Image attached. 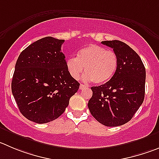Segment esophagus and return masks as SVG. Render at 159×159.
<instances>
[{
	"mask_svg": "<svg viewBox=\"0 0 159 159\" xmlns=\"http://www.w3.org/2000/svg\"><path fill=\"white\" fill-rule=\"evenodd\" d=\"M84 87H85V85H84V84H80V89H83L84 88Z\"/></svg>",
	"mask_w": 159,
	"mask_h": 159,
	"instance_id": "obj_1",
	"label": "esophagus"
}]
</instances>
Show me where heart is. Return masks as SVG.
<instances>
[{"label":"heart","mask_w":159,"mask_h":159,"mask_svg":"<svg viewBox=\"0 0 159 159\" xmlns=\"http://www.w3.org/2000/svg\"><path fill=\"white\" fill-rule=\"evenodd\" d=\"M66 64L69 74L75 79L79 78L84 66V70L87 72L83 76L84 81L103 84L115 75L118 58L115 52L107 50L103 46L89 44L79 50L77 58H69Z\"/></svg>","instance_id":"heart-1"}]
</instances>
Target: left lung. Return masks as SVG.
<instances>
[{
  "instance_id": "1",
  "label": "left lung",
  "mask_w": 159,
  "mask_h": 159,
  "mask_svg": "<svg viewBox=\"0 0 159 159\" xmlns=\"http://www.w3.org/2000/svg\"><path fill=\"white\" fill-rule=\"evenodd\" d=\"M113 48L118 64L113 77L100 86H93L88 103L93 117L106 126L124 125L132 119L144 100L146 70L137 53L122 41H102Z\"/></svg>"
}]
</instances>
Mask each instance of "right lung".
<instances>
[{
  "mask_svg": "<svg viewBox=\"0 0 159 159\" xmlns=\"http://www.w3.org/2000/svg\"><path fill=\"white\" fill-rule=\"evenodd\" d=\"M63 42L52 37L41 38L25 48L16 61L11 92L30 121L44 124L58 118L79 89L66 68Z\"/></svg>",
  "mask_w": 159,
  "mask_h": 159,
  "instance_id": "1",
  "label": "right lung"
}]
</instances>
